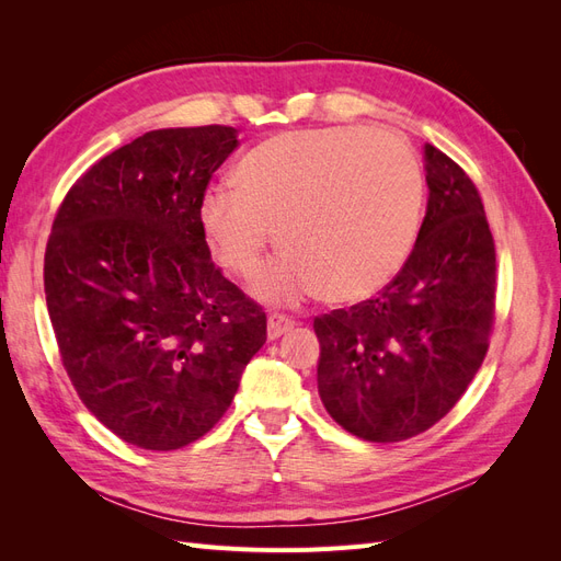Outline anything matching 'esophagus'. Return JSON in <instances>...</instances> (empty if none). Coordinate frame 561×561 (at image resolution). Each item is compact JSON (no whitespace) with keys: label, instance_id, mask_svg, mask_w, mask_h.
I'll list each match as a JSON object with an SVG mask.
<instances>
[{"label":"esophagus","instance_id":"esophagus-1","mask_svg":"<svg viewBox=\"0 0 561 561\" xmlns=\"http://www.w3.org/2000/svg\"><path fill=\"white\" fill-rule=\"evenodd\" d=\"M295 328V320L285 313H271L266 320V334L268 339H278L280 334L290 332Z\"/></svg>","mask_w":561,"mask_h":561}]
</instances>
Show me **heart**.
<instances>
[{
  "label": "heart",
  "instance_id": "1",
  "mask_svg": "<svg viewBox=\"0 0 561 561\" xmlns=\"http://www.w3.org/2000/svg\"><path fill=\"white\" fill-rule=\"evenodd\" d=\"M233 184L198 206L217 264L252 278L276 233L283 248L257 280L268 301L318 295L358 304L393 280L416 243L423 175L390 133L328 126L274 135L241 159Z\"/></svg>",
  "mask_w": 561,
  "mask_h": 561
}]
</instances>
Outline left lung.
Here are the masks:
<instances>
[{"instance_id":"obj_1","label":"left lung","mask_w":561,"mask_h":561,"mask_svg":"<svg viewBox=\"0 0 561 561\" xmlns=\"http://www.w3.org/2000/svg\"><path fill=\"white\" fill-rule=\"evenodd\" d=\"M428 208L400 274L375 297L318 316V393L367 443H400L443 419L478 375L494 328L496 248L478 186L437 147Z\"/></svg>"}]
</instances>
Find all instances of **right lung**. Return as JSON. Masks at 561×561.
<instances>
[{
  "mask_svg": "<svg viewBox=\"0 0 561 561\" xmlns=\"http://www.w3.org/2000/svg\"><path fill=\"white\" fill-rule=\"evenodd\" d=\"M236 135L149 130L93 163L56 213L44 293L60 360L89 412L128 445L196 443L266 342V313L213 264L198 222Z\"/></svg>",
  "mask_w": 561,
  "mask_h": 561,
  "instance_id": "1",
  "label": "right lung"
}]
</instances>
